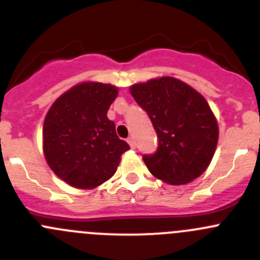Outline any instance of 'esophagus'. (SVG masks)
<instances>
[{"label": "esophagus", "mask_w": 260, "mask_h": 260, "mask_svg": "<svg viewBox=\"0 0 260 260\" xmlns=\"http://www.w3.org/2000/svg\"><path fill=\"white\" fill-rule=\"evenodd\" d=\"M127 141H128V143H129L131 148L135 149V148H136V141H135V138H133V137H129V138H128Z\"/></svg>", "instance_id": "obj_1"}]
</instances>
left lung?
Here are the masks:
<instances>
[{"instance_id": "8db88e82", "label": "left lung", "mask_w": 260, "mask_h": 260, "mask_svg": "<svg viewBox=\"0 0 260 260\" xmlns=\"http://www.w3.org/2000/svg\"><path fill=\"white\" fill-rule=\"evenodd\" d=\"M158 138L154 153L143 154L149 172L170 185H183L210 165L219 127L208 102L176 78L164 77L131 86Z\"/></svg>"}]
</instances>
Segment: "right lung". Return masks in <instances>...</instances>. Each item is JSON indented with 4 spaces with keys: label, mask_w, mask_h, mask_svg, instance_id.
Masks as SVG:
<instances>
[{
    "label": "right lung",
    "mask_w": 260,
    "mask_h": 260,
    "mask_svg": "<svg viewBox=\"0 0 260 260\" xmlns=\"http://www.w3.org/2000/svg\"><path fill=\"white\" fill-rule=\"evenodd\" d=\"M111 84L89 81L60 95L45 117L44 154L56 176L77 188H94L111 179L129 149L107 117L117 98Z\"/></svg>",
    "instance_id": "obj_1"
}]
</instances>
